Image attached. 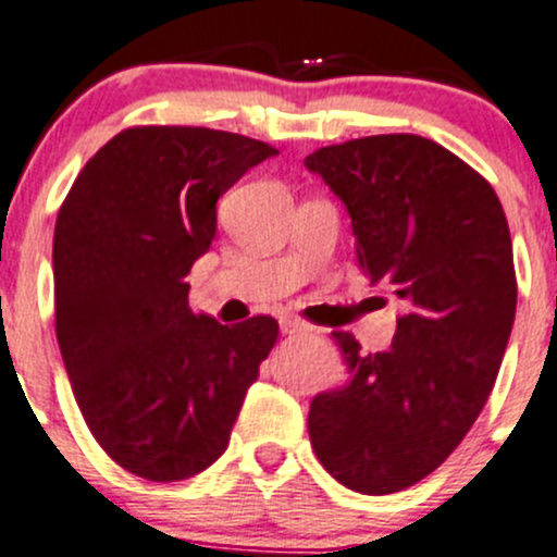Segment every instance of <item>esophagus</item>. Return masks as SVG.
I'll return each mask as SVG.
<instances>
[{"label":"esophagus","instance_id":"esophagus-1","mask_svg":"<svg viewBox=\"0 0 557 557\" xmlns=\"http://www.w3.org/2000/svg\"><path fill=\"white\" fill-rule=\"evenodd\" d=\"M280 330H283L285 335H296V333H307L309 325L307 322L296 320V317H283V320H280Z\"/></svg>","mask_w":557,"mask_h":557}]
</instances>
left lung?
Here are the masks:
<instances>
[{"label": "left lung", "mask_w": 557, "mask_h": 557, "mask_svg": "<svg viewBox=\"0 0 557 557\" xmlns=\"http://www.w3.org/2000/svg\"><path fill=\"white\" fill-rule=\"evenodd\" d=\"M304 166L344 203L359 269L407 309L386 351L335 330L348 377L311 399V447L354 492H401L457 449L497 381L518 298L503 203L418 134L330 145Z\"/></svg>", "instance_id": "8db88e82"}]
</instances>
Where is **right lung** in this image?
<instances>
[{"mask_svg": "<svg viewBox=\"0 0 557 557\" xmlns=\"http://www.w3.org/2000/svg\"><path fill=\"white\" fill-rule=\"evenodd\" d=\"M277 150L200 126L126 129L89 158L58 213L54 330L91 436L129 473L182 481L224 455L272 317L219 325L187 274L216 237V200Z\"/></svg>", "mask_w": 557, "mask_h": 557, "instance_id": "right-lung-1", "label": "right lung"}]
</instances>
